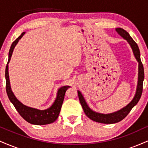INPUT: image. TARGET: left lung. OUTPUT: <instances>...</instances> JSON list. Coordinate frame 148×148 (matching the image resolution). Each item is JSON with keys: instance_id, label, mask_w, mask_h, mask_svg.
<instances>
[{"instance_id": "8db88e82", "label": "left lung", "mask_w": 148, "mask_h": 148, "mask_svg": "<svg viewBox=\"0 0 148 148\" xmlns=\"http://www.w3.org/2000/svg\"><path fill=\"white\" fill-rule=\"evenodd\" d=\"M115 30L119 33V35H121L124 39L127 40V42H129V44L131 45V47L132 48L136 58L137 61L138 62V86H137L136 92L135 97H134L133 100L127 106L123 108V109L115 112V113H110V114H101V113H96V112L92 111L90 108L88 107L87 103H86L82 94L79 91H78V95H79L80 103H81V106H82L84 113H86V115H87L88 118L92 120L93 121L97 122V123H100L113 124L118 123V122L123 120L129 114V113L132 109V108L138 102L143 92V84L144 80V69L141 60H140V51H139L138 45H137V44L136 43L135 41L132 38L130 34L127 33L126 30L120 28H116Z\"/></svg>"}]
</instances>
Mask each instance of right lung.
Masks as SVG:
<instances>
[{
	"label": "right lung",
	"mask_w": 148,
	"mask_h": 148,
	"mask_svg": "<svg viewBox=\"0 0 148 148\" xmlns=\"http://www.w3.org/2000/svg\"><path fill=\"white\" fill-rule=\"evenodd\" d=\"M25 33H22L18 38H16L12 44L11 47H10L9 51V58H8V64L6 65L5 68V79H6V92L8 94V98L10 101L12 103L14 106L16 108V111L19 113L20 115L23 118L25 121L33 125H47L53 123L54 121L56 120V119L58 117L59 113H60L61 107H62V102H63L64 94L65 92L67 90V88H69V86H65L61 87L58 91V94L56 99L54 103L50 108H47L46 110L35 109V108L28 107L23 103L20 102L15 97L14 95L12 92L11 88H10V80H9V74H8V63H9L10 58H11L13 50L16 46L18 40L23 37Z\"/></svg>",
	"instance_id": "right-lung-1"
}]
</instances>
